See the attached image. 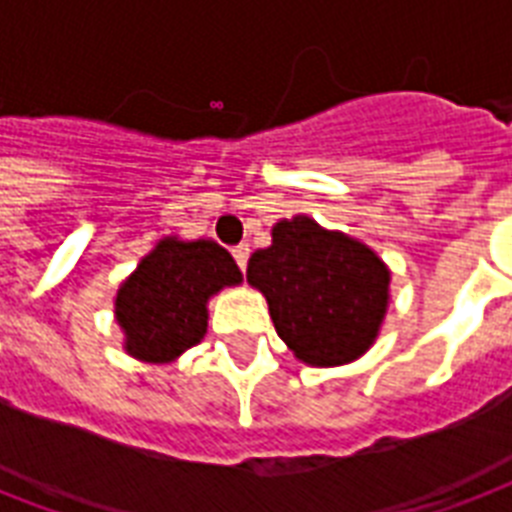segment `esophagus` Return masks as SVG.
I'll return each mask as SVG.
<instances>
[{
	"label": "esophagus",
	"instance_id": "34e87169",
	"mask_svg": "<svg viewBox=\"0 0 512 512\" xmlns=\"http://www.w3.org/2000/svg\"><path fill=\"white\" fill-rule=\"evenodd\" d=\"M233 260L239 265L241 271L247 268V260H249V247L247 244H239V247H233Z\"/></svg>",
	"mask_w": 512,
	"mask_h": 512
}]
</instances>
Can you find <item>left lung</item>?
Listing matches in <instances>:
<instances>
[{
  "label": "left lung",
  "mask_w": 512,
  "mask_h": 512,
  "mask_svg": "<svg viewBox=\"0 0 512 512\" xmlns=\"http://www.w3.org/2000/svg\"><path fill=\"white\" fill-rule=\"evenodd\" d=\"M247 281L300 364L342 366L372 348L390 303V268L361 239L313 217H284L255 249Z\"/></svg>",
  "instance_id": "left-lung-1"
}]
</instances>
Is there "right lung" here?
<instances>
[{
    "mask_svg": "<svg viewBox=\"0 0 512 512\" xmlns=\"http://www.w3.org/2000/svg\"><path fill=\"white\" fill-rule=\"evenodd\" d=\"M239 284V265L217 241L164 236L116 289L122 348L143 364H172L207 335L209 300Z\"/></svg>",
    "mask_w": 512,
    "mask_h": 512,
    "instance_id": "obj_1",
    "label": "right lung"
}]
</instances>
